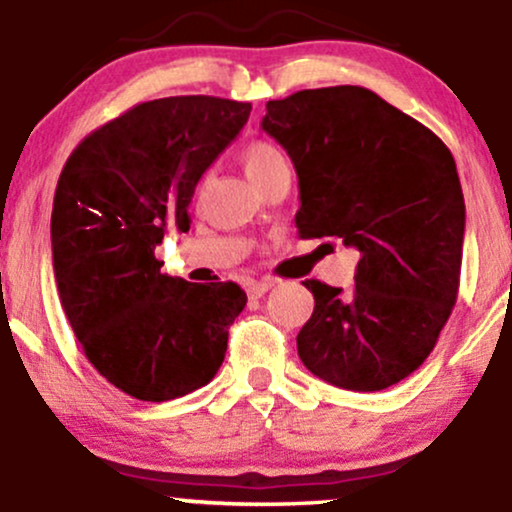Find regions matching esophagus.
Listing matches in <instances>:
<instances>
[{"label":"esophagus","instance_id":"obj_1","mask_svg":"<svg viewBox=\"0 0 512 512\" xmlns=\"http://www.w3.org/2000/svg\"><path fill=\"white\" fill-rule=\"evenodd\" d=\"M272 286H274L272 279H262V281H248V284H245V289H248L250 298H262L264 293L272 289Z\"/></svg>","mask_w":512,"mask_h":512}]
</instances>
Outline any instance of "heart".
<instances>
[{
    "mask_svg": "<svg viewBox=\"0 0 512 512\" xmlns=\"http://www.w3.org/2000/svg\"><path fill=\"white\" fill-rule=\"evenodd\" d=\"M238 163L252 185H257V182L267 178V175H272L274 170L286 168V158L279 151V146H274L272 142H264V139L245 144L238 154Z\"/></svg>",
    "mask_w": 512,
    "mask_h": 512,
    "instance_id": "b5f03b06",
    "label": "heart"
}]
</instances>
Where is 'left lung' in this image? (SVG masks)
I'll list each match as a JSON object with an SVG mask.
<instances>
[{
	"label": "left lung",
	"instance_id": "obj_1",
	"mask_svg": "<svg viewBox=\"0 0 512 512\" xmlns=\"http://www.w3.org/2000/svg\"><path fill=\"white\" fill-rule=\"evenodd\" d=\"M262 129L291 156L301 238L358 250L351 291L305 279L315 310L298 356L327 383L375 392L426 361L457 301L464 197L431 129L361 86L267 103Z\"/></svg>",
	"mask_w": 512,
	"mask_h": 512
}]
</instances>
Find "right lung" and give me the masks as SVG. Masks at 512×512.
<instances>
[{
    "label": "right lung",
    "instance_id": "obj_1",
    "mask_svg": "<svg viewBox=\"0 0 512 512\" xmlns=\"http://www.w3.org/2000/svg\"><path fill=\"white\" fill-rule=\"evenodd\" d=\"M252 105L173 96L129 108L72 151L52 202V267L69 325L93 368L125 395L168 402L221 368L248 303L233 281L161 274L156 245L190 231L192 195Z\"/></svg>",
    "mask_w": 512,
    "mask_h": 512
}]
</instances>
